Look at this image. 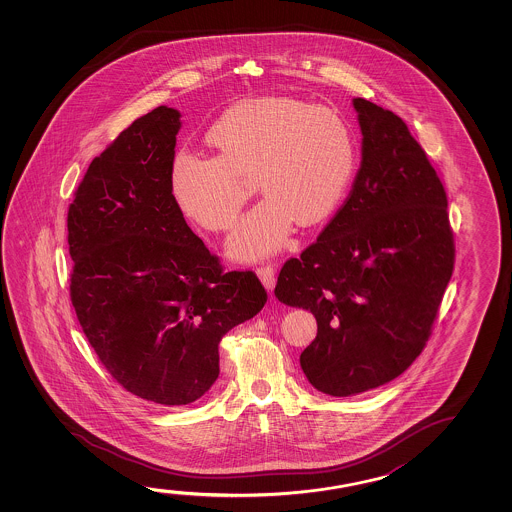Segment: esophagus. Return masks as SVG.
Listing matches in <instances>:
<instances>
[{"label": "esophagus", "mask_w": 512, "mask_h": 512, "mask_svg": "<svg viewBox=\"0 0 512 512\" xmlns=\"http://www.w3.org/2000/svg\"><path fill=\"white\" fill-rule=\"evenodd\" d=\"M257 275H259L260 282L266 285V289L273 291L275 282H277V278H275V266H273V264H262V266L257 268Z\"/></svg>", "instance_id": "1"}]
</instances>
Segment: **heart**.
Returning <instances> with one entry per match:
<instances>
[{
    "label": "heart",
    "mask_w": 512,
    "mask_h": 512,
    "mask_svg": "<svg viewBox=\"0 0 512 512\" xmlns=\"http://www.w3.org/2000/svg\"><path fill=\"white\" fill-rule=\"evenodd\" d=\"M219 155L180 148L169 166L176 207L210 232L234 227L255 176L266 198L243 219L228 248L237 259L277 252L293 232L337 209L357 164L352 128L336 110L268 96L237 103L210 126Z\"/></svg>",
    "instance_id": "b5f03b06"
}]
</instances>
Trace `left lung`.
<instances>
[{
	"instance_id": "obj_1",
	"label": "left lung",
	"mask_w": 512,
	"mask_h": 512,
	"mask_svg": "<svg viewBox=\"0 0 512 512\" xmlns=\"http://www.w3.org/2000/svg\"><path fill=\"white\" fill-rule=\"evenodd\" d=\"M353 107L362 160L352 191L275 287L318 321L300 364L330 396L382 386L416 361L455 264L446 191L427 153L391 110L364 98Z\"/></svg>"
}]
</instances>
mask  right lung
Segmentation results:
<instances>
[{
    "label": "right lung",
    "instance_id": "obj_1",
    "mask_svg": "<svg viewBox=\"0 0 512 512\" xmlns=\"http://www.w3.org/2000/svg\"><path fill=\"white\" fill-rule=\"evenodd\" d=\"M180 112L157 107L94 157L68 210L69 296L110 377L144 402L187 405L219 375L218 344L268 300L225 271L169 189Z\"/></svg>",
    "mask_w": 512,
    "mask_h": 512
}]
</instances>
